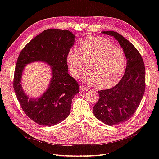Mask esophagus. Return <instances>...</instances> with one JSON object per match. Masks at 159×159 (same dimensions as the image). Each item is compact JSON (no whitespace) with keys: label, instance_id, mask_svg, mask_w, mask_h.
Instances as JSON below:
<instances>
[{"label":"esophagus","instance_id":"esophagus-1","mask_svg":"<svg viewBox=\"0 0 159 159\" xmlns=\"http://www.w3.org/2000/svg\"><path fill=\"white\" fill-rule=\"evenodd\" d=\"M87 89H88V88H87V87H85V86H83V85L80 86V90L83 92H86V91H87Z\"/></svg>","mask_w":159,"mask_h":159}]
</instances>
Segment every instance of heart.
I'll return each instance as SVG.
<instances>
[{
  "instance_id": "heart-1",
  "label": "heart",
  "mask_w": 159,
  "mask_h": 159,
  "mask_svg": "<svg viewBox=\"0 0 159 159\" xmlns=\"http://www.w3.org/2000/svg\"><path fill=\"white\" fill-rule=\"evenodd\" d=\"M79 48L69 50L66 62L71 74L79 77L86 69L83 76L87 83H95L99 88H109L122 77L126 58L122 50L114 46L109 40L100 37H87L79 42Z\"/></svg>"
}]
</instances>
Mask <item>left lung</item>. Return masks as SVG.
<instances>
[{"label": "left lung", "mask_w": 159, "mask_h": 159, "mask_svg": "<svg viewBox=\"0 0 159 159\" xmlns=\"http://www.w3.org/2000/svg\"><path fill=\"white\" fill-rule=\"evenodd\" d=\"M102 33L117 40L127 60L120 81L112 88L98 91L99 100L93 108L98 120L113 126L128 120L136 111L145 92L146 72L140 53L128 39L115 31Z\"/></svg>", "instance_id": "1"}]
</instances>
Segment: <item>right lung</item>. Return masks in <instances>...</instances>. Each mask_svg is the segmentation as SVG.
<instances>
[{"mask_svg":"<svg viewBox=\"0 0 159 159\" xmlns=\"http://www.w3.org/2000/svg\"><path fill=\"white\" fill-rule=\"evenodd\" d=\"M76 36L68 30L49 29L30 41L20 52L15 68L13 89L22 110L31 120L42 126L61 122L70 113L74 96L79 85L68 74L66 55ZM41 61L52 67L48 89L37 99L29 98L21 84L22 72L29 63Z\"/></svg>","mask_w":159,"mask_h":159,"instance_id":"obj_1","label":"right lung"}]
</instances>
